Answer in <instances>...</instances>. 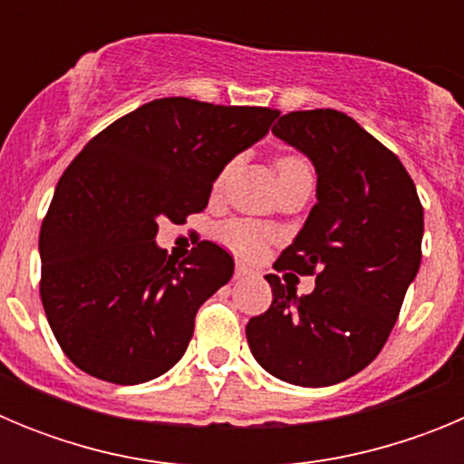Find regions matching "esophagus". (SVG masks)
<instances>
[{
	"instance_id": "1",
	"label": "esophagus",
	"mask_w": 464,
	"mask_h": 464,
	"mask_svg": "<svg viewBox=\"0 0 464 464\" xmlns=\"http://www.w3.org/2000/svg\"><path fill=\"white\" fill-rule=\"evenodd\" d=\"M248 274H251V269L246 267L244 262H237V269H235V278H244V276H248Z\"/></svg>"
}]
</instances>
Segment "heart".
<instances>
[{"label":"heart","mask_w":464,"mask_h":464,"mask_svg":"<svg viewBox=\"0 0 464 464\" xmlns=\"http://www.w3.org/2000/svg\"><path fill=\"white\" fill-rule=\"evenodd\" d=\"M276 171H278V179H281V176L297 174V171H311V165H309V160L302 158V155L283 153L276 158ZM227 174H229V167H225V169L218 174V179L213 181V192H218L220 188H223ZM218 237L225 246H229L232 251L239 253V256L244 257L260 256V253L274 241L272 229L256 223V220H244V218L227 220V223L220 225Z\"/></svg>","instance_id":"b5f03b06"}]
</instances>
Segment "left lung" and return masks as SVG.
I'll list each match as a JSON object with an SVG mask.
<instances>
[{
	"mask_svg": "<svg viewBox=\"0 0 464 464\" xmlns=\"http://www.w3.org/2000/svg\"><path fill=\"white\" fill-rule=\"evenodd\" d=\"M272 132L318 174V202L274 269L315 276V288L297 297L267 274L272 304L246 337L272 376L323 388L358 374L388 342L420 267L423 204L400 158L342 111H290Z\"/></svg>",
	"mask_w": 464,
	"mask_h": 464,
	"instance_id": "left-lung-1",
	"label": "left lung"
}]
</instances>
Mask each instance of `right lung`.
I'll return each instance as SVG.
<instances>
[{
	"label": "right lung",
	"instance_id": "right-lung-1",
	"mask_svg": "<svg viewBox=\"0 0 464 464\" xmlns=\"http://www.w3.org/2000/svg\"><path fill=\"white\" fill-rule=\"evenodd\" d=\"M281 111L165 97L85 143L41 223L39 293L57 343L79 370L137 385L186 353L197 309L235 260L202 241L183 262L155 246L158 220L207 208L213 181Z\"/></svg>",
	"mask_w": 464,
	"mask_h": 464
}]
</instances>
